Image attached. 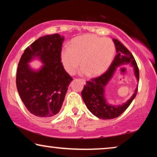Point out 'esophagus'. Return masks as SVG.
Listing matches in <instances>:
<instances>
[{"label": "esophagus", "mask_w": 157, "mask_h": 157, "mask_svg": "<svg viewBox=\"0 0 157 157\" xmlns=\"http://www.w3.org/2000/svg\"><path fill=\"white\" fill-rule=\"evenodd\" d=\"M80 80H81V81H82V83H84V84H85V83H86V80H85V79L81 78V79H80Z\"/></svg>", "instance_id": "1"}]
</instances>
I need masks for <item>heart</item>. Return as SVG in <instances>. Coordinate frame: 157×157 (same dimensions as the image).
<instances>
[{"label":"heart","mask_w":157,"mask_h":157,"mask_svg":"<svg viewBox=\"0 0 157 157\" xmlns=\"http://www.w3.org/2000/svg\"><path fill=\"white\" fill-rule=\"evenodd\" d=\"M115 53L111 39L94 34H85L71 40L68 48L61 52V61L69 74H74L81 63L83 74L98 76L108 69Z\"/></svg>","instance_id":"obj_1"}]
</instances>
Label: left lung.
Wrapping results in <instances>:
<instances>
[{
    "instance_id": "1",
    "label": "left lung",
    "mask_w": 157,
    "mask_h": 157,
    "mask_svg": "<svg viewBox=\"0 0 157 157\" xmlns=\"http://www.w3.org/2000/svg\"><path fill=\"white\" fill-rule=\"evenodd\" d=\"M116 46L117 54L109 69L100 76L91 78L86 81L81 91L83 100L89 110L96 117L102 119H111L119 117L136 97L138 87L135 90L134 95L127 102L121 106H112L108 104L104 98V87L112 77L116 68L124 63H132L134 66V72L137 80L139 79V71L132 53L116 38L113 39Z\"/></svg>"
}]
</instances>
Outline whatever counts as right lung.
Listing matches in <instances>:
<instances>
[{
  "label": "right lung",
  "instance_id": "obj_1",
  "mask_svg": "<svg viewBox=\"0 0 157 157\" xmlns=\"http://www.w3.org/2000/svg\"><path fill=\"white\" fill-rule=\"evenodd\" d=\"M63 37L59 34L44 36L25 48L16 73V86L26 109L40 119H50L59 112L72 77L63 68L61 52ZM34 56L44 66L38 72L27 63Z\"/></svg>",
  "mask_w": 157,
  "mask_h": 157
}]
</instances>
